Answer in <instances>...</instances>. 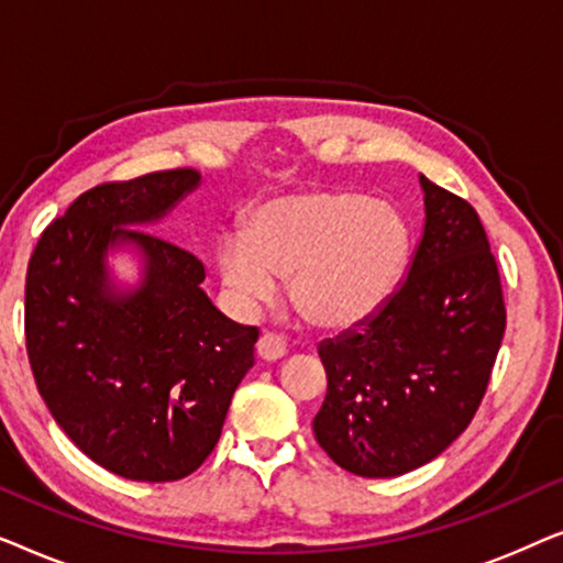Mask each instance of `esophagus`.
<instances>
[{
	"label": "esophagus",
	"instance_id": "34e87169",
	"mask_svg": "<svg viewBox=\"0 0 563 563\" xmlns=\"http://www.w3.org/2000/svg\"><path fill=\"white\" fill-rule=\"evenodd\" d=\"M256 351L264 361H279L284 353H287V341L276 333H264L258 338Z\"/></svg>",
	"mask_w": 563,
	"mask_h": 563
}]
</instances>
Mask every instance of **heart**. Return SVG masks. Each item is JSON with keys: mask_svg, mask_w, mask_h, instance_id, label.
Returning <instances> with one entry per match:
<instances>
[{"mask_svg": "<svg viewBox=\"0 0 563 563\" xmlns=\"http://www.w3.org/2000/svg\"><path fill=\"white\" fill-rule=\"evenodd\" d=\"M410 261L402 214L356 191L314 189L258 205L241 238L220 245L218 266L249 310L289 279V297L307 322L349 330L372 320L395 295Z\"/></svg>", "mask_w": 563, "mask_h": 563, "instance_id": "heart-1", "label": "heart"}]
</instances>
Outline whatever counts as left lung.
Listing matches in <instances>:
<instances>
[{
    "label": "left lung",
    "mask_w": 563,
    "mask_h": 563,
    "mask_svg": "<svg viewBox=\"0 0 563 563\" xmlns=\"http://www.w3.org/2000/svg\"><path fill=\"white\" fill-rule=\"evenodd\" d=\"M426 230L407 279L372 320L320 343V449L356 476L412 472L464 433L505 335L497 261L466 199L420 176Z\"/></svg>",
    "instance_id": "obj_1"
}]
</instances>
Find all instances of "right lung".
Masks as SVG:
<instances>
[{
  "label": "right lung",
  "instance_id": "add662e5",
  "mask_svg": "<svg viewBox=\"0 0 563 563\" xmlns=\"http://www.w3.org/2000/svg\"><path fill=\"white\" fill-rule=\"evenodd\" d=\"M199 184L168 168L84 191L43 230L25 276V345L37 391L76 449L133 482L197 472L253 366L258 328L210 302L195 253L130 228L153 222ZM133 242L144 284L111 295L103 256Z\"/></svg>",
  "mask_w": 563,
  "mask_h": 563
}]
</instances>
